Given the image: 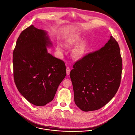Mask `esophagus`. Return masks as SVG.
Instances as JSON below:
<instances>
[{
  "mask_svg": "<svg viewBox=\"0 0 135 135\" xmlns=\"http://www.w3.org/2000/svg\"><path fill=\"white\" fill-rule=\"evenodd\" d=\"M66 70L67 75H69L70 73V68L69 67H67L66 69Z\"/></svg>",
  "mask_w": 135,
  "mask_h": 135,
  "instance_id": "esophagus-1",
  "label": "esophagus"
}]
</instances>
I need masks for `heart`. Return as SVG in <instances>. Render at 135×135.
<instances>
[{
	"label": "heart",
	"instance_id": "b5f03b06",
	"mask_svg": "<svg viewBox=\"0 0 135 135\" xmlns=\"http://www.w3.org/2000/svg\"><path fill=\"white\" fill-rule=\"evenodd\" d=\"M81 36L77 35L68 40L67 44L68 45H77L82 40ZM63 47L62 45L59 44L57 46V50L60 52L63 51ZM88 49V44L86 41H83L78 45L73 50L72 54L73 57L75 59H79L84 57L87 53Z\"/></svg>",
	"mask_w": 135,
	"mask_h": 135
}]
</instances>
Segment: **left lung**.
I'll return each mask as SVG.
<instances>
[{"label": "left lung", "mask_w": 135, "mask_h": 135, "mask_svg": "<svg viewBox=\"0 0 135 135\" xmlns=\"http://www.w3.org/2000/svg\"><path fill=\"white\" fill-rule=\"evenodd\" d=\"M122 60L118 42L111 36L99 50L78 60L70 72L74 101L82 111L98 110L107 104L120 85Z\"/></svg>", "instance_id": "obj_1"}]
</instances>
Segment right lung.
I'll return each mask as SVG.
<instances>
[{
  "label": "right lung",
  "instance_id": "right-lung-1",
  "mask_svg": "<svg viewBox=\"0 0 135 135\" xmlns=\"http://www.w3.org/2000/svg\"><path fill=\"white\" fill-rule=\"evenodd\" d=\"M52 46L47 32L32 25L20 34L13 50L16 86L23 96L36 106L54 99L66 76L64 62L48 52L47 47Z\"/></svg>",
  "mask_w": 135,
  "mask_h": 135
}]
</instances>
